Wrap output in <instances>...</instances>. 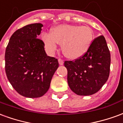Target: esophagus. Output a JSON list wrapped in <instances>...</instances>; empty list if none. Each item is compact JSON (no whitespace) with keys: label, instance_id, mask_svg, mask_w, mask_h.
<instances>
[{"label":"esophagus","instance_id":"1","mask_svg":"<svg viewBox=\"0 0 123 123\" xmlns=\"http://www.w3.org/2000/svg\"><path fill=\"white\" fill-rule=\"evenodd\" d=\"M58 61H59V63L60 65H62V64H63V63H64V61H62L61 59H59Z\"/></svg>","mask_w":123,"mask_h":123}]
</instances>
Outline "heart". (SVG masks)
Wrapping results in <instances>:
<instances>
[{
    "label": "heart",
    "mask_w": 123,
    "mask_h": 123,
    "mask_svg": "<svg viewBox=\"0 0 123 123\" xmlns=\"http://www.w3.org/2000/svg\"><path fill=\"white\" fill-rule=\"evenodd\" d=\"M42 39L49 52L54 53L58 45L62 43V51L64 56L76 59L85 55L90 48L93 34L88 26L61 24L55 27L51 33H44Z\"/></svg>",
    "instance_id": "heart-1"
}]
</instances>
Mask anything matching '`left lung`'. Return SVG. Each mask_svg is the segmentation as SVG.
<instances>
[{
  "mask_svg": "<svg viewBox=\"0 0 123 123\" xmlns=\"http://www.w3.org/2000/svg\"><path fill=\"white\" fill-rule=\"evenodd\" d=\"M111 55L105 37L93 41L88 52L74 61H65L67 80L71 90L78 95L94 94L108 80Z\"/></svg>",
  "mask_w": 123,
  "mask_h": 123,
  "instance_id": "obj_1",
  "label": "left lung"
}]
</instances>
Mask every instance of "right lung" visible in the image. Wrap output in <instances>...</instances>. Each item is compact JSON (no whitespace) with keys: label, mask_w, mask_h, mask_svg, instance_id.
<instances>
[{"label":"right lung","mask_w":123,"mask_h":123,"mask_svg":"<svg viewBox=\"0 0 123 123\" xmlns=\"http://www.w3.org/2000/svg\"><path fill=\"white\" fill-rule=\"evenodd\" d=\"M43 25L29 24L15 31L5 52L8 80L19 94L29 98L43 96L48 91L58 60L47 56L42 41L38 39Z\"/></svg>","instance_id":"obj_1"}]
</instances>
